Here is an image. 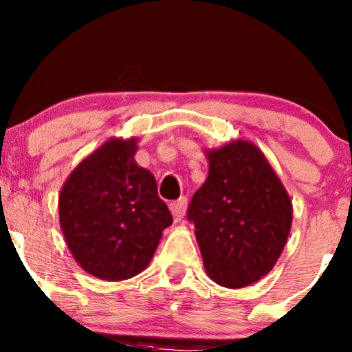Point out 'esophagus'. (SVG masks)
Wrapping results in <instances>:
<instances>
[{
  "mask_svg": "<svg viewBox=\"0 0 352 352\" xmlns=\"http://www.w3.org/2000/svg\"><path fill=\"white\" fill-rule=\"evenodd\" d=\"M185 208H187V197H180L179 200L170 204V210H172V215L175 220H182L185 215Z\"/></svg>",
  "mask_w": 352,
  "mask_h": 352,
  "instance_id": "34e87169",
  "label": "esophagus"
}]
</instances>
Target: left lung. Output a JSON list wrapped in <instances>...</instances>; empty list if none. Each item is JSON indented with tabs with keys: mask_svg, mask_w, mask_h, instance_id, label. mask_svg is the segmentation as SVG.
Here are the masks:
<instances>
[{
	"mask_svg": "<svg viewBox=\"0 0 352 352\" xmlns=\"http://www.w3.org/2000/svg\"><path fill=\"white\" fill-rule=\"evenodd\" d=\"M208 157V177L187 208L214 283L239 289L270 272L292 223L284 185L261 150L232 142Z\"/></svg>",
	"mask_w": 352,
	"mask_h": 352,
	"instance_id": "left-lung-1",
	"label": "left lung"
}]
</instances>
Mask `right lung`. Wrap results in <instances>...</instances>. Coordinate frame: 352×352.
I'll return each mask as SVG.
<instances>
[{
  "mask_svg": "<svg viewBox=\"0 0 352 352\" xmlns=\"http://www.w3.org/2000/svg\"><path fill=\"white\" fill-rule=\"evenodd\" d=\"M135 142H107L61 188L60 226L68 249L98 279L123 280L142 272L172 226L155 179L133 160Z\"/></svg>",
  "mask_w": 352,
  "mask_h": 352,
  "instance_id": "add662e5",
  "label": "right lung"
}]
</instances>
